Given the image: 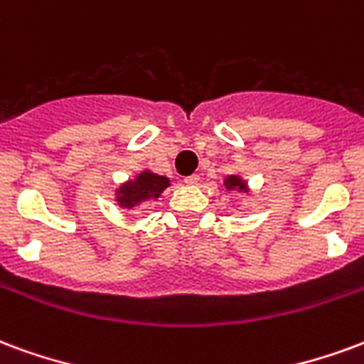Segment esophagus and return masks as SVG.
Instances as JSON below:
<instances>
[{
    "label": "esophagus",
    "instance_id": "34e87169",
    "mask_svg": "<svg viewBox=\"0 0 364 364\" xmlns=\"http://www.w3.org/2000/svg\"><path fill=\"white\" fill-rule=\"evenodd\" d=\"M184 182L188 186H196V184H200V176L198 174H192V176H186Z\"/></svg>",
    "mask_w": 364,
    "mask_h": 364
}]
</instances>
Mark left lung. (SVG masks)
<instances>
[{
  "label": "left lung",
  "mask_w": 364,
  "mask_h": 364,
  "mask_svg": "<svg viewBox=\"0 0 364 364\" xmlns=\"http://www.w3.org/2000/svg\"><path fill=\"white\" fill-rule=\"evenodd\" d=\"M225 188H227V190H238V192L248 193V184H246L240 176H235V174H230V176L225 178Z\"/></svg>",
  "instance_id": "8db88e82"
}]
</instances>
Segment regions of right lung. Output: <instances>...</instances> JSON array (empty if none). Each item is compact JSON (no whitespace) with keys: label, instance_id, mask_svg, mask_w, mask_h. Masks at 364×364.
Returning a JSON list of instances; mask_svg holds the SVG:
<instances>
[{"label":"right lung","instance_id":"1","mask_svg":"<svg viewBox=\"0 0 364 364\" xmlns=\"http://www.w3.org/2000/svg\"><path fill=\"white\" fill-rule=\"evenodd\" d=\"M171 186L166 176H159L155 172L143 171L134 180H127L116 190V201L124 209H134L149 200H159L161 193Z\"/></svg>","mask_w":364,"mask_h":364}]
</instances>
